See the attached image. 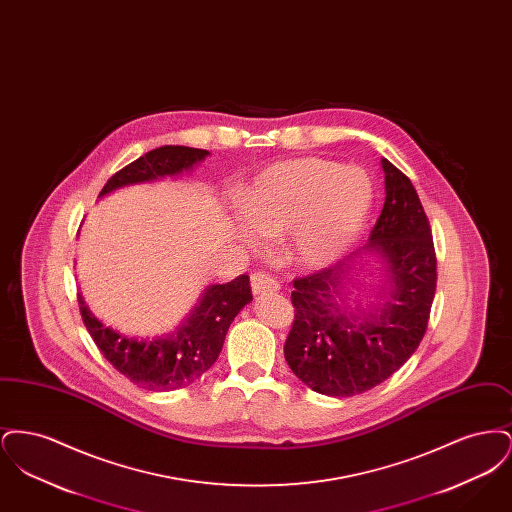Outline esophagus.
<instances>
[{
  "label": "esophagus",
  "mask_w": 512,
  "mask_h": 512,
  "mask_svg": "<svg viewBox=\"0 0 512 512\" xmlns=\"http://www.w3.org/2000/svg\"><path fill=\"white\" fill-rule=\"evenodd\" d=\"M251 290L255 295H265V293H276L280 290L278 282L270 278L265 272H255L251 276Z\"/></svg>",
  "instance_id": "1"
}]
</instances>
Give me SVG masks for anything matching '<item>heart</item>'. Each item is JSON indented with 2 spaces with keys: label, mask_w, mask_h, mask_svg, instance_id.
Instances as JSON below:
<instances>
[{
  "label": "heart",
  "mask_w": 512,
  "mask_h": 512,
  "mask_svg": "<svg viewBox=\"0 0 512 512\" xmlns=\"http://www.w3.org/2000/svg\"><path fill=\"white\" fill-rule=\"evenodd\" d=\"M372 207V184L365 172L334 161L301 157L261 172L242 194V238L284 236L286 259L303 270L338 263L359 240Z\"/></svg>",
  "instance_id": "1"
}]
</instances>
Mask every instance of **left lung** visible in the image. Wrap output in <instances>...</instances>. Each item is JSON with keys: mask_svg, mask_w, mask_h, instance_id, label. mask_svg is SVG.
Masks as SVG:
<instances>
[{"mask_svg": "<svg viewBox=\"0 0 512 512\" xmlns=\"http://www.w3.org/2000/svg\"><path fill=\"white\" fill-rule=\"evenodd\" d=\"M380 165L386 201L368 244L293 282L284 357L305 386L330 397L365 393L405 365L424 338L436 293L432 230L413 182L388 159ZM361 271L377 282L363 283Z\"/></svg>", "mask_w": 512, "mask_h": 512, "instance_id": "left-lung-1", "label": "left lung"}]
</instances>
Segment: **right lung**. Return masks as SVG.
<instances>
[{
  "instance_id": "obj_1",
  "label": "right lung",
  "mask_w": 512,
  "mask_h": 512,
  "mask_svg": "<svg viewBox=\"0 0 512 512\" xmlns=\"http://www.w3.org/2000/svg\"><path fill=\"white\" fill-rule=\"evenodd\" d=\"M209 155L207 149L195 147H157L111 176L99 199L122 188L153 184L194 172ZM251 301L249 276L245 274L228 284H211L172 330L140 338L103 324L90 311L82 293H78L84 326L103 357L130 382L149 391L178 390L201 378L219 359L232 320Z\"/></svg>"
}]
</instances>
